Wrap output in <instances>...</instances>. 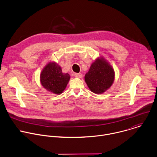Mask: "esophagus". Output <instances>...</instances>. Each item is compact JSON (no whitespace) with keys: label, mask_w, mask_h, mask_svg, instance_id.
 Wrapping results in <instances>:
<instances>
[{"label":"esophagus","mask_w":157,"mask_h":157,"mask_svg":"<svg viewBox=\"0 0 157 157\" xmlns=\"http://www.w3.org/2000/svg\"><path fill=\"white\" fill-rule=\"evenodd\" d=\"M74 76H75V78H81L82 77V74H81V73H75Z\"/></svg>","instance_id":"34e87169"}]
</instances>
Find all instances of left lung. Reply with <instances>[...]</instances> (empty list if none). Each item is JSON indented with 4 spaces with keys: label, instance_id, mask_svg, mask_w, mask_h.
Returning <instances> with one entry per match:
<instances>
[{
    "label": "left lung",
    "instance_id": "8db88e82",
    "mask_svg": "<svg viewBox=\"0 0 157 157\" xmlns=\"http://www.w3.org/2000/svg\"><path fill=\"white\" fill-rule=\"evenodd\" d=\"M115 75L112 66L103 57H99L91 64L84 79L88 87L92 92L102 94L113 84Z\"/></svg>",
    "mask_w": 157,
    "mask_h": 157
}]
</instances>
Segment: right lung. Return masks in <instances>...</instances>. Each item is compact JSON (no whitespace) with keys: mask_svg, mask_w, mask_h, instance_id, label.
Returning <instances> with one entry per match:
<instances>
[{"mask_svg":"<svg viewBox=\"0 0 157 157\" xmlns=\"http://www.w3.org/2000/svg\"><path fill=\"white\" fill-rule=\"evenodd\" d=\"M70 79V75L63 73L61 67L54 61H50L45 65L40 75L41 85L53 94H61Z\"/></svg>","mask_w":157,"mask_h":157,"instance_id":"1","label":"right lung"}]
</instances>
